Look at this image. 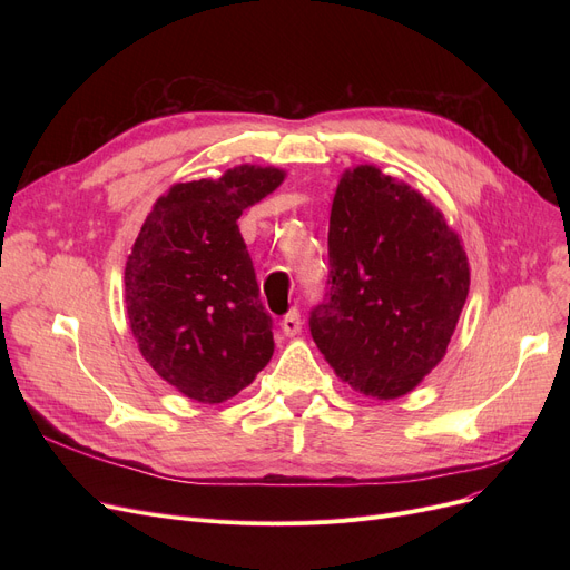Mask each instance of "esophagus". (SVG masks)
Wrapping results in <instances>:
<instances>
[{"label": "esophagus", "mask_w": 570, "mask_h": 570, "mask_svg": "<svg viewBox=\"0 0 570 570\" xmlns=\"http://www.w3.org/2000/svg\"><path fill=\"white\" fill-rule=\"evenodd\" d=\"M301 331H303V318H301V312H297V309H291V312L282 318V333H284L286 337H295V335H301Z\"/></svg>", "instance_id": "obj_1"}]
</instances>
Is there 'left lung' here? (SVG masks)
<instances>
[{"mask_svg": "<svg viewBox=\"0 0 570 570\" xmlns=\"http://www.w3.org/2000/svg\"><path fill=\"white\" fill-rule=\"evenodd\" d=\"M331 293L312 337L353 391L397 400L445 355L469 295L462 237L421 191L374 164L346 168L327 230Z\"/></svg>", "mask_w": 570, "mask_h": 570, "instance_id": "8db88e82", "label": "left lung"}]
</instances>
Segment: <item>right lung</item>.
<instances>
[{"mask_svg": "<svg viewBox=\"0 0 570 570\" xmlns=\"http://www.w3.org/2000/svg\"><path fill=\"white\" fill-rule=\"evenodd\" d=\"M284 177L275 166L243 164L217 179L173 185L131 247L125 303L138 351L194 402L235 397L275 353L237 219Z\"/></svg>", "mask_w": 570, "mask_h": 570, "instance_id": "right-lung-1", "label": "right lung"}]
</instances>
